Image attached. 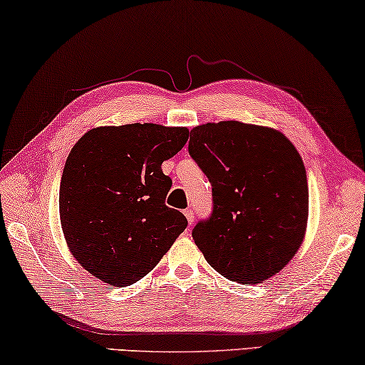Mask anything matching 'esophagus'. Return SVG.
Segmentation results:
<instances>
[{
  "mask_svg": "<svg viewBox=\"0 0 365 365\" xmlns=\"http://www.w3.org/2000/svg\"><path fill=\"white\" fill-rule=\"evenodd\" d=\"M183 214H185V217H187L188 224L192 225V224H193V221H195V212H193V210H185V211H183Z\"/></svg>",
  "mask_w": 365,
  "mask_h": 365,
  "instance_id": "1",
  "label": "esophagus"
}]
</instances>
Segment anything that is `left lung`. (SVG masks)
I'll return each instance as SVG.
<instances>
[{"label": "left lung", "mask_w": 365, "mask_h": 365, "mask_svg": "<svg viewBox=\"0 0 365 365\" xmlns=\"http://www.w3.org/2000/svg\"><path fill=\"white\" fill-rule=\"evenodd\" d=\"M190 155L212 185L211 217L193 240L219 274L263 282L302 245L309 185L302 158L281 131L219 121L190 131Z\"/></svg>", "instance_id": "left-lung-1"}]
</instances>
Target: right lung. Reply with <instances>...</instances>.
<instances>
[{"label":"right lung","instance_id":"add662e5","mask_svg":"<svg viewBox=\"0 0 365 365\" xmlns=\"http://www.w3.org/2000/svg\"><path fill=\"white\" fill-rule=\"evenodd\" d=\"M185 126L131 123L89 130L69 153L60 221L76 262L108 286L143 279L169 252L187 217L165 206L162 162L188 141Z\"/></svg>","mask_w":365,"mask_h":365}]
</instances>
